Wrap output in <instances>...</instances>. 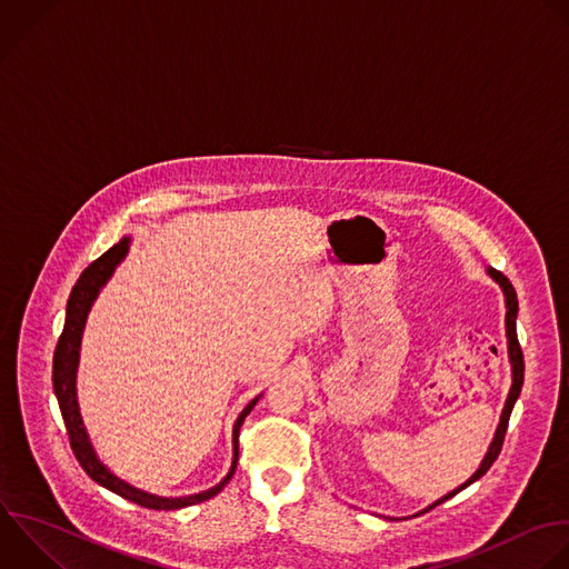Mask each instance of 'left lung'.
I'll list each match as a JSON object with an SVG mask.
<instances>
[{
  "label": "left lung",
  "instance_id": "left-lung-1",
  "mask_svg": "<svg viewBox=\"0 0 569 569\" xmlns=\"http://www.w3.org/2000/svg\"><path fill=\"white\" fill-rule=\"evenodd\" d=\"M489 274L500 283V288H502V292H505V301H507V339H509V359H511V372H513V385H511V391H509V398H507V402H505V409H502V418H500V425H498V431H496V438H493V442H491V447H489V453L485 456V460H482V465H480V469L465 482V485H460L456 491H451V493H447L445 498H440L436 505H440V502H445V500H449L451 496H456L458 491H462L465 487H469L471 482H476L478 478H482L487 471H489V467L496 462V458H498V453H500V449H502V442H505V433H507V427H509V416H511V409H513V405H516V400H518V396H520V389H522V380H525V359H522V348H520V343H518V335H516V315H518V299H516V290H513V286H511V281L502 274V272H498V270H489ZM433 505V507H436ZM431 507V509H433Z\"/></svg>",
  "mask_w": 569,
  "mask_h": 569
}]
</instances>
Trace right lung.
<instances>
[{"label": "right lung", "instance_id": "obj_1", "mask_svg": "<svg viewBox=\"0 0 569 569\" xmlns=\"http://www.w3.org/2000/svg\"><path fill=\"white\" fill-rule=\"evenodd\" d=\"M127 248H129V239L118 241L102 257H98L89 268H84V272L76 281V286L71 290V297H69V303H67L64 330H62V335L58 339V346H56V352H53V389H56V396H58V402H60V411H62V418H64V427H67V433H69L71 449H73L78 462L82 465V469L98 485H102L109 491L122 496L124 500H131V502H136L140 507H147V509H158V511L160 509H164V511L167 509H180V507H189V505L210 500L212 496H217L230 482V478L237 471V462H239V431H241V425H243L246 416L254 409L259 398L252 400L243 409V413L239 416V420L234 425V460H232V469L210 491H203V493H197V496H187V498H160V496L144 493V491L122 482L109 469H104V465H100V460L96 458V453H93V449L89 445V438H87V431L82 427V420H80V411H78V402H76V368H78L80 339H82V328H84V321H87V312H89L93 299L98 297V290L104 286V281L111 277L113 268L127 254Z\"/></svg>", "mask_w": 569, "mask_h": 569}]
</instances>
